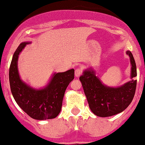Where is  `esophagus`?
Wrapping results in <instances>:
<instances>
[{"label":"esophagus","instance_id":"1","mask_svg":"<svg viewBox=\"0 0 145 145\" xmlns=\"http://www.w3.org/2000/svg\"><path fill=\"white\" fill-rule=\"evenodd\" d=\"M75 77H79V76L81 75V74H82V72H83V71H82V69H81V68H77V69H75Z\"/></svg>","mask_w":145,"mask_h":145}]
</instances>
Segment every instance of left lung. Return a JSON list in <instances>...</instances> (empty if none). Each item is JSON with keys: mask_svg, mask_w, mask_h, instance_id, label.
Wrapping results in <instances>:
<instances>
[{"mask_svg": "<svg viewBox=\"0 0 145 145\" xmlns=\"http://www.w3.org/2000/svg\"><path fill=\"white\" fill-rule=\"evenodd\" d=\"M127 54L131 61V77H135L137 71L134 58L130 51H127ZM79 79L91 111L100 117L111 116L124 111L134 99L137 84V80L132 79L121 87H107L96 77L92 69L84 71Z\"/></svg>", "mask_w": 145, "mask_h": 145, "instance_id": "left-lung-1", "label": "left lung"}]
</instances>
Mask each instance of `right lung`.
<instances>
[{"mask_svg": "<svg viewBox=\"0 0 145 145\" xmlns=\"http://www.w3.org/2000/svg\"><path fill=\"white\" fill-rule=\"evenodd\" d=\"M29 43H21L13 55L9 72L11 93L18 105L32 118H54L61 111L65 91L74 79V70L55 73L48 85L42 90L29 87L21 80L18 71V55Z\"/></svg>", "mask_w": 145, "mask_h": 145, "instance_id": "add662e5", "label": "right lung"}]
</instances>
